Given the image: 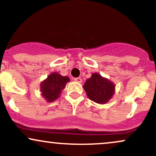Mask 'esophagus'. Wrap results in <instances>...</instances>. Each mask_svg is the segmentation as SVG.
I'll return each mask as SVG.
<instances>
[{
  "mask_svg": "<svg viewBox=\"0 0 156 156\" xmlns=\"http://www.w3.org/2000/svg\"><path fill=\"white\" fill-rule=\"evenodd\" d=\"M74 80L76 82H78V83H81L82 82V79L80 78H76L74 79Z\"/></svg>",
  "mask_w": 156,
  "mask_h": 156,
  "instance_id": "34e87169",
  "label": "esophagus"
}]
</instances>
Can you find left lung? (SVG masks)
Listing matches in <instances>:
<instances>
[{
	"label": "left lung",
	"mask_w": 156,
	"mask_h": 156,
	"mask_svg": "<svg viewBox=\"0 0 156 156\" xmlns=\"http://www.w3.org/2000/svg\"><path fill=\"white\" fill-rule=\"evenodd\" d=\"M87 97L98 104H105L115 93V84L98 73H93L83 86Z\"/></svg>",
	"instance_id": "obj_1"
}]
</instances>
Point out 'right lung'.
<instances>
[{
  "instance_id": "obj_1",
  "label": "right lung",
  "mask_w": 156,
  "mask_h": 156,
  "mask_svg": "<svg viewBox=\"0 0 156 156\" xmlns=\"http://www.w3.org/2000/svg\"><path fill=\"white\" fill-rule=\"evenodd\" d=\"M69 81V77L62 76L58 73H52L40 83L41 94L48 103L55 101Z\"/></svg>"
}]
</instances>
